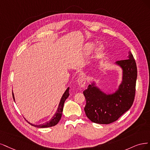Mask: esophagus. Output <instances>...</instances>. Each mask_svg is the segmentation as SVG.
Instances as JSON below:
<instances>
[{"mask_svg": "<svg viewBox=\"0 0 150 150\" xmlns=\"http://www.w3.org/2000/svg\"><path fill=\"white\" fill-rule=\"evenodd\" d=\"M77 82H78V84L80 87H83L86 84V78L84 76H81L77 80Z\"/></svg>", "mask_w": 150, "mask_h": 150, "instance_id": "34e87169", "label": "esophagus"}]
</instances>
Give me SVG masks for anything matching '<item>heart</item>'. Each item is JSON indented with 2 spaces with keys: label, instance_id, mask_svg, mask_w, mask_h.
<instances>
[{
  "label": "heart",
  "instance_id": "b5f03b06",
  "mask_svg": "<svg viewBox=\"0 0 150 150\" xmlns=\"http://www.w3.org/2000/svg\"><path fill=\"white\" fill-rule=\"evenodd\" d=\"M91 45H89V49H90V48H91Z\"/></svg>",
  "mask_w": 150,
  "mask_h": 150
}]
</instances>
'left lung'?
<instances>
[{
    "label": "left lung",
    "instance_id": "1",
    "mask_svg": "<svg viewBox=\"0 0 150 150\" xmlns=\"http://www.w3.org/2000/svg\"><path fill=\"white\" fill-rule=\"evenodd\" d=\"M128 54L127 59L117 62L123 69V80L116 93L106 95L91 85L83 91L86 99L84 110L92 122L113 123L132 106L136 91L137 67L132 52Z\"/></svg>",
    "mask_w": 150,
    "mask_h": 150
}]
</instances>
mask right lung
Listing matches in <instances>:
<instances>
[{
	"mask_svg": "<svg viewBox=\"0 0 150 150\" xmlns=\"http://www.w3.org/2000/svg\"><path fill=\"white\" fill-rule=\"evenodd\" d=\"M69 88H67L66 90V91H65L64 94L63 95L62 99L60 100V102L59 103V107H58L57 112L55 113V114L54 115V117H52V118L45 123H43L42 125H32L31 123H30L31 125L33 127H35L37 128H47V127H54L55 125H56L60 121V120L61 119L62 117V112H63V108H64V105L65 103V101L66 100V99L69 97ZM12 96H13V98L14 99V96H13V93L12 92Z\"/></svg>",
	"mask_w": 150,
	"mask_h": 150,
	"instance_id": "obj_1",
	"label": "right lung"
}]
</instances>
